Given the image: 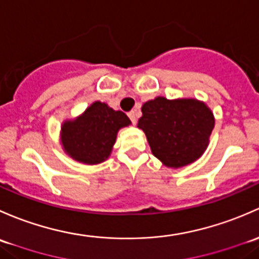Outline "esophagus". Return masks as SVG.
<instances>
[{"instance_id":"1","label":"esophagus","mask_w":259,"mask_h":259,"mask_svg":"<svg viewBox=\"0 0 259 259\" xmlns=\"http://www.w3.org/2000/svg\"><path fill=\"white\" fill-rule=\"evenodd\" d=\"M128 117H130V119H131V122H132L133 124H136L137 123V111H131V112H128Z\"/></svg>"}]
</instances>
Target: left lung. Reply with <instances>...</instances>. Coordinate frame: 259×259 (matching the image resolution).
I'll return each mask as SVG.
<instances>
[{"instance_id":"8db88e82","label":"left lung","mask_w":259,"mask_h":259,"mask_svg":"<svg viewBox=\"0 0 259 259\" xmlns=\"http://www.w3.org/2000/svg\"><path fill=\"white\" fill-rule=\"evenodd\" d=\"M137 126L146 133L153 156L164 166L180 168L204 153L214 116L206 103L194 98L156 97L142 106Z\"/></svg>"}]
</instances>
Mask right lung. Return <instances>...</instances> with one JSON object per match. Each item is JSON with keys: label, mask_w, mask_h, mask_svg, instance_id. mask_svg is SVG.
I'll return each instance as SVG.
<instances>
[{"label": "right lung", "mask_w": 259, "mask_h": 259, "mask_svg": "<svg viewBox=\"0 0 259 259\" xmlns=\"http://www.w3.org/2000/svg\"><path fill=\"white\" fill-rule=\"evenodd\" d=\"M130 124V118L123 112L96 101L81 116L63 122L61 142L74 161L98 164L110 157L118 131Z\"/></svg>", "instance_id": "obj_1"}]
</instances>
